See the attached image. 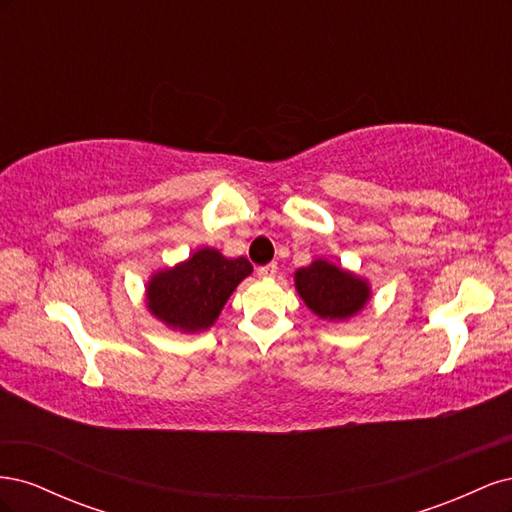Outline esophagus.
I'll return each mask as SVG.
<instances>
[{
  "mask_svg": "<svg viewBox=\"0 0 512 512\" xmlns=\"http://www.w3.org/2000/svg\"><path fill=\"white\" fill-rule=\"evenodd\" d=\"M275 273H277V265L275 262H269V265H265V267H258V277H275Z\"/></svg>",
  "mask_w": 512,
  "mask_h": 512,
  "instance_id": "34e87169",
  "label": "esophagus"
}]
</instances>
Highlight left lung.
Segmentation results:
<instances>
[{
	"label": "left lung",
	"instance_id": "1",
	"mask_svg": "<svg viewBox=\"0 0 512 512\" xmlns=\"http://www.w3.org/2000/svg\"><path fill=\"white\" fill-rule=\"evenodd\" d=\"M294 286L305 305L324 320H348L371 297L367 280L324 258L294 273Z\"/></svg>",
	"mask_w": 512,
	"mask_h": 512
}]
</instances>
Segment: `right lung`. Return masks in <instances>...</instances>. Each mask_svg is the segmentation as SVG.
Segmentation results:
<instances>
[{"label": "right lung", "mask_w": 512, "mask_h": 512, "mask_svg": "<svg viewBox=\"0 0 512 512\" xmlns=\"http://www.w3.org/2000/svg\"><path fill=\"white\" fill-rule=\"evenodd\" d=\"M252 273L247 258H226L213 247H200L173 269H162L147 282V307L166 327L196 333L218 320L235 288Z\"/></svg>", "instance_id": "obj_1"}]
</instances>
